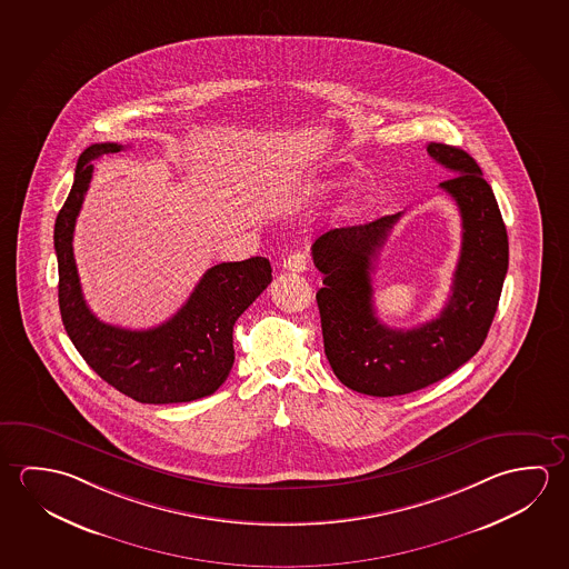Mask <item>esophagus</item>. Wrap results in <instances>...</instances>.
Segmentation results:
<instances>
[{"mask_svg": "<svg viewBox=\"0 0 569 569\" xmlns=\"http://www.w3.org/2000/svg\"><path fill=\"white\" fill-rule=\"evenodd\" d=\"M308 266L309 260L306 252L289 253L288 258L283 260V270L296 271V273L308 270Z\"/></svg>", "mask_w": 569, "mask_h": 569, "instance_id": "34e87169", "label": "esophagus"}]
</instances>
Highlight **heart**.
Wrapping results in <instances>:
<instances>
[{
	"label": "heart",
	"instance_id": "b5f03b06",
	"mask_svg": "<svg viewBox=\"0 0 569 569\" xmlns=\"http://www.w3.org/2000/svg\"><path fill=\"white\" fill-rule=\"evenodd\" d=\"M355 212V202H347V204L339 210V214L341 216H351Z\"/></svg>",
	"mask_w": 569,
	"mask_h": 569
}]
</instances>
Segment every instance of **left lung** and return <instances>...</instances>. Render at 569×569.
I'll return each instance as SVG.
<instances>
[{"mask_svg": "<svg viewBox=\"0 0 569 569\" xmlns=\"http://www.w3.org/2000/svg\"><path fill=\"white\" fill-rule=\"evenodd\" d=\"M430 157L455 177L440 188L462 218V248L447 306L427 323L392 329L375 316V261L401 214L329 230L311 246L323 288L317 291L327 361L345 387L371 397L419 391L475 357L492 326L508 271V233L492 188L476 160L430 142Z\"/></svg>", "mask_w": 569, "mask_h": 569, "instance_id": "obj_1", "label": "left lung"}]
</instances>
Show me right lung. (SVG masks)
Listing matches in <instances>:
<instances>
[{
	"mask_svg": "<svg viewBox=\"0 0 569 569\" xmlns=\"http://www.w3.org/2000/svg\"><path fill=\"white\" fill-rule=\"evenodd\" d=\"M124 149L91 144L56 220L59 309L67 336L87 365L117 391L144 405L190 402L220 389L233 365V323L270 286L266 258L224 261L206 271L187 303L162 326L142 331L109 326L87 306L73 256L77 216L93 177L91 160Z\"/></svg>",
	"mask_w": 569,
	"mask_h": 569,
	"instance_id": "obj_1",
	"label": "right lung"
}]
</instances>
